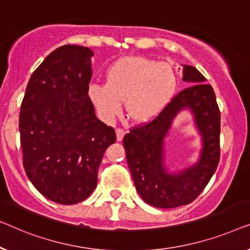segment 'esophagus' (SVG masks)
Masks as SVG:
<instances>
[{
  "instance_id": "esophagus-1",
  "label": "esophagus",
  "mask_w": 250,
  "mask_h": 250,
  "mask_svg": "<svg viewBox=\"0 0 250 250\" xmlns=\"http://www.w3.org/2000/svg\"><path fill=\"white\" fill-rule=\"evenodd\" d=\"M115 133H117V140H118V142H121V140L124 139L125 135V130H122V129H117V131H115Z\"/></svg>"
}]
</instances>
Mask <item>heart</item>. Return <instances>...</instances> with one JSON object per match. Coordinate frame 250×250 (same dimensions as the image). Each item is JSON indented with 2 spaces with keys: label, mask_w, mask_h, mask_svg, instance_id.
<instances>
[{
  "label": "heart",
  "mask_w": 250,
  "mask_h": 250,
  "mask_svg": "<svg viewBox=\"0 0 250 250\" xmlns=\"http://www.w3.org/2000/svg\"><path fill=\"white\" fill-rule=\"evenodd\" d=\"M177 86L174 70L145 56H124L107 66L104 83L87 88L91 104L105 124H113L122 112L136 124H148L162 113Z\"/></svg>",
  "instance_id": "b5f03b06"
}]
</instances>
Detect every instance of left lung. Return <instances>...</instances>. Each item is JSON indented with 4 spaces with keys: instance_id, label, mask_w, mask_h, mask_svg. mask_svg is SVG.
Segmentation results:
<instances>
[{
    "instance_id": "left-lung-1",
    "label": "left lung",
    "mask_w": 250,
    "mask_h": 250,
    "mask_svg": "<svg viewBox=\"0 0 250 250\" xmlns=\"http://www.w3.org/2000/svg\"><path fill=\"white\" fill-rule=\"evenodd\" d=\"M182 66V80L189 83L188 88L180 91L152 122L132 129L124 138L136 190L144 202L160 208H173L195 200L213 177L220 161L221 115L215 93L195 66ZM184 110L192 114L201 149L192 165L171 169L165 144L175 118Z\"/></svg>"
}]
</instances>
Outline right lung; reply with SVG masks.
<instances>
[{
    "mask_svg": "<svg viewBox=\"0 0 250 250\" xmlns=\"http://www.w3.org/2000/svg\"><path fill=\"white\" fill-rule=\"evenodd\" d=\"M93 56L79 45L56 48L33 72L20 107L27 177L42 195L63 205L94 191L105 150L117 139L87 96Z\"/></svg>",
    "mask_w": 250,
    "mask_h": 250,
    "instance_id": "1",
    "label": "right lung"
}]
</instances>
